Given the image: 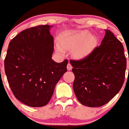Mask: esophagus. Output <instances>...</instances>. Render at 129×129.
<instances>
[{
	"label": "esophagus",
	"instance_id": "obj_1",
	"mask_svg": "<svg viewBox=\"0 0 129 129\" xmlns=\"http://www.w3.org/2000/svg\"><path fill=\"white\" fill-rule=\"evenodd\" d=\"M72 68H73V67H72V66L71 65V63H68V66H67V68H68V71H70V70H72Z\"/></svg>",
	"mask_w": 129,
	"mask_h": 129
}]
</instances>
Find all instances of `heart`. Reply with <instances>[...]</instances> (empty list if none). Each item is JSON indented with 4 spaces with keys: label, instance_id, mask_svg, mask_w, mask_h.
Instances as JSON below:
<instances>
[{
    "label": "heart",
    "instance_id": "obj_1",
    "mask_svg": "<svg viewBox=\"0 0 129 129\" xmlns=\"http://www.w3.org/2000/svg\"><path fill=\"white\" fill-rule=\"evenodd\" d=\"M97 43V38L93 36H90L87 31H79L68 34L63 40V48L69 50L76 48L74 55L77 58L84 57Z\"/></svg>",
    "mask_w": 129,
    "mask_h": 129
}]
</instances>
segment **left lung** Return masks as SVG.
Listing matches in <instances>:
<instances>
[{"label":"left lung","mask_w":129,"mask_h":129,"mask_svg":"<svg viewBox=\"0 0 129 129\" xmlns=\"http://www.w3.org/2000/svg\"><path fill=\"white\" fill-rule=\"evenodd\" d=\"M105 31L99 46L82 59L70 60L74 68L75 95L81 104L90 107L109 102L121 90L125 77L126 59L123 46L113 32Z\"/></svg>","instance_id":"8db88e82"}]
</instances>
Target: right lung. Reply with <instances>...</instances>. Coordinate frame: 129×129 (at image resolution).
Here are the masks:
<instances>
[{
  "label": "right lung",
  "instance_id": "add662e5",
  "mask_svg": "<svg viewBox=\"0 0 129 129\" xmlns=\"http://www.w3.org/2000/svg\"><path fill=\"white\" fill-rule=\"evenodd\" d=\"M49 25L27 28L8 45L5 59L7 80L14 95L28 106L46 105L56 83L67 72L68 59H52L54 38Z\"/></svg>",
  "mask_w": 129,
  "mask_h": 129
}]
</instances>
